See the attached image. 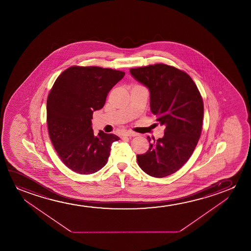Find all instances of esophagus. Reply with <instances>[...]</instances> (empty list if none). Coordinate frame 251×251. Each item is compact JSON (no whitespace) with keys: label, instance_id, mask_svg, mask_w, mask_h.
<instances>
[{"label":"esophagus","instance_id":"esophagus-1","mask_svg":"<svg viewBox=\"0 0 251 251\" xmlns=\"http://www.w3.org/2000/svg\"><path fill=\"white\" fill-rule=\"evenodd\" d=\"M124 136H127V137H135V136H137V134H135L134 132L128 131V132H126V133L124 134Z\"/></svg>","mask_w":251,"mask_h":251}]
</instances>
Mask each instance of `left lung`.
<instances>
[{
  "label": "left lung",
  "instance_id": "1",
  "mask_svg": "<svg viewBox=\"0 0 251 251\" xmlns=\"http://www.w3.org/2000/svg\"><path fill=\"white\" fill-rule=\"evenodd\" d=\"M138 81L150 91V106L165 135L150 142L148 151L137 155L138 165L153 177L172 175L189 160L202 128L204 105L196 83L187 73L164 63L130 69Z\"/></svg>",
  "mask_w": 251,
  "mask_h": 251
}]
</instances>
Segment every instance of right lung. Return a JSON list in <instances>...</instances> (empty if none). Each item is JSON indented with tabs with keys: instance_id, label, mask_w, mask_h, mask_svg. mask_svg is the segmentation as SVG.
<instances>
[{
	"instance_id": "1",
	"label": "right lung",
	"mask_w": 251,
	"mask_h": 251,
	"mask_svg": "<svg viewBox=\"0 0 251 251\" xmlns=\"http://www.w3.org/2000/svg\"><path fill=\"white\" fill-rule=\"evenodd\" d=\"M125 73L97 66H72L60 75L47 99V126L52 145L73 172L88 175L106 165L119 138L92 127L93 111L103 108L108 93Z\"/></svg>"
}]
</instances>
